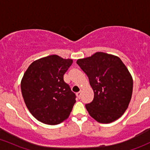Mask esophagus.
Listing matches in <instances>:
<instances>
[{
  "instance_id": "1",
  "label": "esophagus",
  "mask_w": 150,
  "mask_h": 150,
  "mask_svg": "<svg viewBox=\"0 0 150 150\" xmlns=\"http://www.w3.org/2000/svg\"><path fill=\"white\" fill-rule=\"evenodd\" d=\"M76 96L78 97V98H80V97H81V91H79V92L77 93Z\"/></svg>"
}]
</instances>
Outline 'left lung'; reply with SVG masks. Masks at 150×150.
<instances>
[{
	"label": "left lung",
	"mask_w": 150,
	"mask_h": 150,
	"mask_svg": "<svg viewBox=\"0 0 150 150\" xmlns=\"http://www.w3.org/2000/svg\"><path fill=\"white\" fill-rule=\"evenodd\" d=\"M89 78L94 98L86 104L89 114L100 123L119 119L128 107L133 91V80L121 59L114 55L96 52L77 61Z\"/></svg>",
	"instance_id": "8db88e82"
}]
</instances>
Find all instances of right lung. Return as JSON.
<instances>
[{"label":"right lung","instance_id":"right-lung-1","mask_svg":"<svg viewBox=\"0 0 150 150\" xmlns=\"http://www.w3.org/2000/svg\"><path fill=\"white\" fill-rule=\"evenodd\" d=\"M72 64V59L50 55L31 63L23 75L22 96L38 121L56 125L70 116L76 96L63 76Z\"/></svg>","mask_w":150,"mask_h":150}]
</instances>
